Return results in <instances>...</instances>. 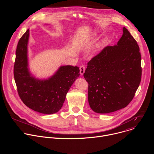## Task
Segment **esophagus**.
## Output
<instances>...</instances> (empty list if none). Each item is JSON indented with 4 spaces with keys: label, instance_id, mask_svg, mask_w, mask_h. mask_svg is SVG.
<instances>
[{
    "label": "esophagus",
    "instance_id": "34e87169",
    "mask_svg": "<svg viewBox=\"0 0 154 154\" xmlns=\"http://www.w3.org/2000/svg\"><path fill=\"white\" fill-rule=\"evenodd\" d=\"M85 66L83 65L81 66L80 67V75H83L85 72Z\"/></svg>",
    "mask_w": 154,
    "mask_h": 154
}]
</instances>
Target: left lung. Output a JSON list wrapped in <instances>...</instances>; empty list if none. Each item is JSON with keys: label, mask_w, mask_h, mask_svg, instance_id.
I'll return each instance as SVG.
<instances>
[{"label": "left lung", "mask_w": 154, "mask_h": 154, "mask_svg": "<svg viewBox=\"0 0 154 154\" xmlns=\"http://www.w3.org/2000/svg\"><path fill=\"white\" fill-rule=\"evenodd\" d=\"M141 57L137 42L128 30L117 45L108 46L88 63L83 74L88 83V102L97 113H112L132 100L141 79Z\"/></svg>", "instance_id": "obj_1"}]
</instances>
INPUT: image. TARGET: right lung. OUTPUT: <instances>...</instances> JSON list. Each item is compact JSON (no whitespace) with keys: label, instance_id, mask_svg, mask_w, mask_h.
<instances>
[{"label":"right lung","instance_id":"1","mask_svg":"<svg viewBox=\"0 0 154 154\" xmlns=\"http://www.w3.org/2000/svg\"><path fill=\"white\" fill-rule=\"evenodd\" d=\"M29 29L20 38L16 51L14 76L18 94L23 103L42 114H53L61 108L67 93L80 75L77 66H63L51 78L39 80L28 69Z\"/></svg>","mask_w":154,"mask_h":154}]
</instances>
